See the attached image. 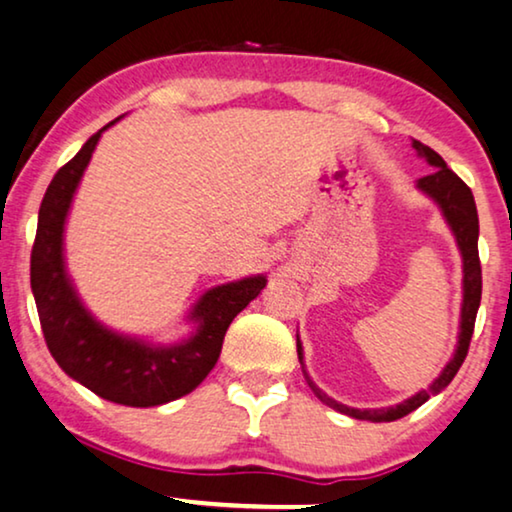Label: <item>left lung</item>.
<instances>
[{
  "label": "left lung",
  "instance_id": "1",
  "mask_svg": "<svg viewBox=\"0 0 512 512\" xmlns=\"http://www.w3.org/2000/svg\"><path fill=\"white\" fill-rule=\"evenodd\" d=\"M412 147L417 149V152L424 156L431 166H435L431 175L421 177L419 189L431 196V199L438 201V206L442 208V213H445L463 255V306H461L459 346H456L454 358L449 360V365L442 370L440 377L435 379V384L431 386V391L438 393L454 379V374L459 372V367L468 356L470 337H473V330H475V316H478V306L482 297V267H480V255H478L480 222H478V208H475L473 192H470L466 182H463L454 170H449L447 163L442 161V156L438 152H433L431 147L424 145V142L412 140ZM297 353H299V363H302V344H299V339H297ZM306 384L311 386L313 395H316L320 403H325L327 407H332V410L346 414V417H353L360 421L403 419L431 398L428 391H421L417 395H412L410 400H405V403L386 407V410H353V407H346L342 403H337V400L327 398L320 388L313 386V381L309 377H306Z\"/></svg>",
  "mask_w": 512,
  "mask_h": 512
}]
</instances>
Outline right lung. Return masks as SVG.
I'll list each match as a JSON object with an SVG mask.
<instances>
[{
	"mask_svg": "<svg viewBox=\"0 0 512 512\" xmlns=\"http://www.w3.org/2000/svg\"><path fill=\"white\" fill-rule=\"evenodd\" d=\"M102 131L88 138L46 189L30 257L32 295L44 342L65 374L109 403L156 407L192 393L208 377L220 358L231 320L260 295L267 278H245L208 290L192 313L199 320V332L185 344L168 349L114 335L95 323L65 276L63 224Z\"/></svg>",
	"mask_w": 512,
	"mask_h": 512,
	"instance_id": "obj_1",
	"label": "right lung"
}]
</instances>
